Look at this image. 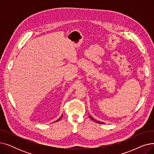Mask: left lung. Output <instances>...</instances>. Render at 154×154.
Instances as JSON below:
<instances>
[{
    "label": "left lung",
    "mask_w": 154,
    "mask_h": 154,
    "mask_svg": "<svg viewBox=\"0 0 154 154\" xmlns=\"http://www.w3.org/2000/svg\"><path fill=\"white\" fill-rule=\"evenodd\" d=\"M90 118L92 120H94V122H97V123H99V124H103V122H99V121H97V120H95L94 119H93L91 116H90Z\"/></svg>",
    "instance_id": "8db88e82"
}]
</instances>
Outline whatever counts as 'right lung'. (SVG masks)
<instances>
[{"label": "right lung", "mask_w": 154, "mask_h": 154, "mask_svg": "<svg viewBox=\"0 0 154 154\" xmlns=\"http://www.w3.org/2000/svg\"><path fill=\"white\" fill-rule=\"evenodd\" d=\"M59 120H57V121H56V122H57V121H59Z\"/></svg>", "instance_id": "add662e5"}]
</instances>
